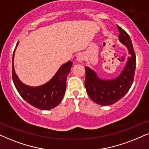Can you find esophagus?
<instances>
[{
  "mask_svg": "<svg viewBox=\"0 0 149 149\" xmlns=\"http://www.w3.org/2000/svg\"><path fill=\"white\" fill-rule=\"evenodd\" d=\"M76 60L78 62H82L84 60V56L82 54H79L78 56H76Z\"/></svg>",
  "mask_w": 149,
  "mask_h": 149,
  "instance_id": "esophagus-1",
  "label": "esophagus"
}]
</instances>
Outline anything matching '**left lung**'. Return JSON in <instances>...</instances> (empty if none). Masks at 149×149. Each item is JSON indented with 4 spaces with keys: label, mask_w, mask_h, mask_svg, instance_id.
<instances>
[{
    "label": "left lung",
    "mask_w": 149,
    "mask_h": 149,
    "mask_svg": "<svg viewBox=\"0 0 149 149\" xmlns=\"http://www.w3.org/2000/svg\"><path fill=\"white\" fill-rule=\"evenodd\" d=\"M119 40L128 48L129 57L125 68L117 78L111 80L100 78L91 68L84 67L86 71L85 86L88 96L94 102L102 106H108L120 100L129 91L133 82L136 67V58L129 36L118 26Z\"/></svg>",
    "instance_id": "left-lung-1"
}]
</instances>
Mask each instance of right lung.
Masks as SVG:
<instances>
[{
	"label": "right lung",
	"mask_w": 149,
	"mask_h": 149,
	"mask_svg": "<svg viewBox=\"0 0 149 149\" xmlns=\"http://www.w3.org/2000/svg\"><path fill=\"white\" fill-rule=\"evenodd\" d=\"M18 45V42L15 50ZM15 50L12 57V78L20 96L29 104L41 110H49L58 106L65 95L66 81L72 67V62L69 61L62 65L54 76L47 83L33 87L22 83L15 73L14 66Z\"/></svg>",
	"instance_id": "add662e5"
}]
</instances>
